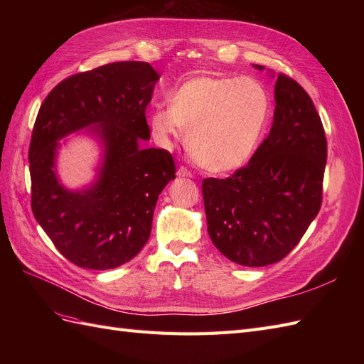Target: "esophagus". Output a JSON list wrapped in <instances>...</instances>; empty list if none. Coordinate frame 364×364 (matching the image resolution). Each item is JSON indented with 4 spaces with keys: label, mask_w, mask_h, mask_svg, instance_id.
Masks as SVG:
<instances>
[{
    "label": "esophagus",
    "mask_w": 364,
    "mask_h": 364,
    "mask_svg": "<svg viewBox=\"0 0 364 364\" xmlns=\"http://www.w3.org/2000/svg\"><path fill=\"white\" fill-rule=\"evenodd\" d=\"M176 174H178L179 178H193V173L186 167H179L178 173H176Z\"/></svg>",
    "instance_id": "obj_1"
}]
</instances>
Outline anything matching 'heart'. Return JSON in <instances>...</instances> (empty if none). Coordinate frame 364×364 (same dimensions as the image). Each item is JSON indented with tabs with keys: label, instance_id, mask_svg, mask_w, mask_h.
Wrapping results in <instances>:
<instances>
[{
	"label": "heart",
	"instance_id": "obj_1",
	"mask_svg": "<svg viewBox=\"0 0 364 364\" xmlns=\"http://www.w3.org/2000/svg\"><path fill=\"white\" fill-rule=\"evenodd\" d=\"M270 95L252 77L196 75L171 94L170 106L150 115L153 135L162 146L186 136L193 159L213 173L241 168L266 132Z\"/></svg>",
	"mask_w": 364,
	"mask_h": 364
}]
</instances>
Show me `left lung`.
Instances as JSON below:
<instances>
[{
  "mask_svg": "<svg viewBox=\"0 0 364 364\" xmlns=\"http://www.w3.org/2000/svg\"><path fill=\"white\" fill-rule=\"evenodd\" d=\"M274 103L269 136L246 167L202 183L209 238L222 255L246 267L287 257L322 203L326 138L314 103L284 74L274 83Z\"/></svg>",
  "mask_w": 364,
  "mask_h": 364,
  "instance_id": "1",
  "label": "left lung"
}]
</instances>
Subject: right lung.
Returning <instances> with one entry per match:
<instances>
[{
	"label": "right lung",
	"mask_w": 364,
	"mask_h": 364,
	"mask_svg": "<svg viewBox=\"0 0 364 364\" xmlns=\"http://www.w3.org/2000/svg\"><path fill=\"white\" fill-rule=\"evenodd\" d=\"M159 80L147 62H115L60 82L43 100L28 162L31 209L54 246L75 266L115 269L135 258L151 232L161 191L176 176L150 139L146 109ZM85 129L101 146L96 179L70 191L58 179L60 141Z\"/></svg>",
	"instance_id": "right-lung-1"
}]
</instances>
